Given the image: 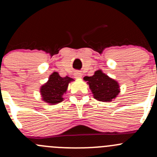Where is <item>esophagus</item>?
Instances as JSON below:
<instances>
[{
	"label": "esophagus",
	"instance_id": "esophagus-1",
	"mask_svg": "<svg viewBox=\"0 0 157 157\" xmlns=\"http://www.w3.org/2000/svg\"><path fill=\"white\" fill-rule=\"evenodd\" d=\"M81 77H82V74L80 72L75 73V77H77V78H80Z\"/></svg>",
	"mask_w": 157,
	"mask_h": 157
}]
</instances>
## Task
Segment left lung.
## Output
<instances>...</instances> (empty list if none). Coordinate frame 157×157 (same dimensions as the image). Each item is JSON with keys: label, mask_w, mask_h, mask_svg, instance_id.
Returning <instances> with one entry per match:
<instances>
[{"label": "left lung", "mask_w": 157, "mask_h": 157, "mask_svg": "<svg viewBox=\"0 0 157 157\" xmlns=\"http://www.w3.org/2000/svg\"><path fill=\"white\" fill-rule=\"evenodd\" d=\"M95 99L101 102H110L119 93L118 82L105 75L102 71H96L92 77H84Z\"/></svg>", "instance_id": "8db88e82"}]
</instances>
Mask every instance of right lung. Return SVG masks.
Wrapping results in <instances>:
<instances>
[{
    "instance_id": "add662e5",
    "label": "right lung",
    "mask_w": 157,
    "mask_h": 157,
    "mask_svg": "<svg viewBox=\"0 0 157 157\" xmlns=\"http://www.w3.org/2000/svg\"><path fill=\"white\" fill-rule=\"evenodd\" d=\"M71 77H61L57 72H54L50 75L48 81L41 87L40 92L42 99L49 104L59 103L63 101L62 96L67 91L68 83L72 81Z\"/></svg>"
}]
</instances>
